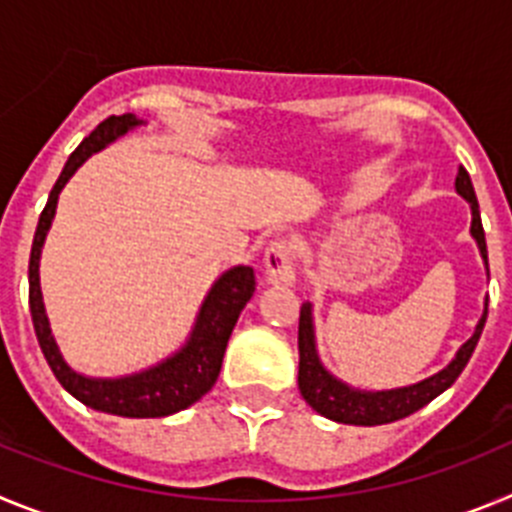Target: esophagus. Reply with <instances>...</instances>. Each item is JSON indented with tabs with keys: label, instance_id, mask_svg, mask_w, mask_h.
Returning <instances> with one entry per match:
<instances>
[{
	"label": "esophagus",
	"instance_id": "esophagus-1",
	"mask_svg": "<svg viewBox=\"0 0 512 512\" xmlns=\"http://www.w3.org/2000/svg\"><path fill=\"white\" fill-rule=\"evenodd\" d=\"M266 282L271 287H292L295 284V248L292 243L277 238L271 241L264 256Z\"/></svg>",
	"mask_w": 512,
	"mask_h": 512
}]
</instances>
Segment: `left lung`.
<instances>
[{
	"mask_svg": "<svg viewBox=\"0 0 512 512\" xmlns=\"http://www.w3.org/2000/svg\"><path fill=\"white\" fill-rule=\"evenodd\" d=\"M456 192L469 202L472 207V238L477 241L479 253L485 259L487 266V243H485V228H482V217H479V202L477 194H474L472 179H469L467 169L461 166L459 174H456ZM487 274H490V266H487ZM487 320V302L485 312L479 318L477 328H474L472 338H469L464 346L456 351V356L451 359V364L446 369H441L433 377L423 379L418 384H410V387H397V390H382V392H366L356 390V387H348L346 382L336 379L323 366L318 356V346H315V325H312V305L305 302L300 310V336H297V346H300V374H297V384H300V392L305 397V402L310 405L315 413H320L323 418L336 420V423H348V425H384L395 423L400 418H408L415 410L425 408L428 402L436 400L441 392H446L451 384L456 382L464 366L472 359L474 348H477L479 336H482V328H485Z\"/></svg>",
	"mask_w": 512,
	"mask_h": 512,
	"instance_id": "8db88e82",
	"label": "left lung"
}]
</instances>
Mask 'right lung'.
<instances>
[{
    "mask_svg": "<svg viewBox=\"0 0 512 512\" xmlns=\"http://www.w3.org/2000/svg\"><path fill=\"white\" fill-rule=\"evenodd\" d=\"M138 125H143V120H138L130 112L128 115L107 117L89 133V138L81 140V146L71 153L66 166H63L58 182L53 184L51 194H48V205L40 212L38 228H35L30 269H27L30 315H33L35 336H38L45 361H48L63 390L71 392L76 400L84 402L87 408L99 410V413L122 415V418H164V415H174L194 405L217 382L230 333H233L246 302L256 292V277H253L251 266H233L212 284L200 312H197L187 343L176 354H171L169 359L151 366V369L117 379L84 377L63 361L56 338L51 333L48 315H45L43 292H40V251H43L45 235L51 230L53 215H56L58 194L92 153L102 151L104 146H110L112 140L138 128Z\"/></svg>",
    "mask_w": 512,
    "mask_h": 512,
    "instance_id": "right-lung-1",
    "label": "right lung"
}]
</instances>
